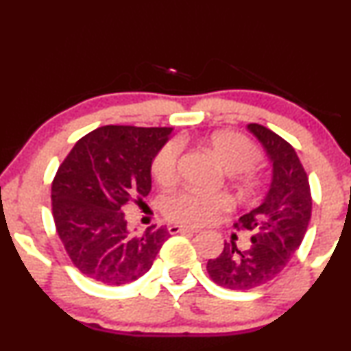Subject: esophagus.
I'll return each instance as SVG.
<instances>
[{"instance_id": "obj_1", "label": "esophagus", "mask_w": 351, "mask_h": 351, "mask_svg": "<svg viewBox=\"0 0 351 351\" xmlns=\"http://www.w3.org/2000/svg\"><path fill=\"white\" fill-rule=\"evenodd\" d=\"M168 232L170 234H197V229H194V227H186V226H178V223H173V226L168 227Z\"/></svg>"}]
</instances>
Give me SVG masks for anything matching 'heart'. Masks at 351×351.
<instances>
[{
  "label": "heart",
  "mask_w": 351,
  "mask_h": 351,
  "mask_svg": "<svg viewBox=\"0 0 351 351\" xmlns=\"http://www.w3.org/2000/svg\"><path fill=\"white\" fill-rule=\"evenodd\" d=\"M209 145L222 167L230 173H239L245 188H253L256 176L252 168L260 163L261 154L256 145L237 132H216L210 135ZM181 145L171 141L163 145L152 163V173L162 186H170L178 178ZM232 208V199L223 193H201L196 189H184L171 194L165 201V216L170 221L186 226H206L221 213Z\"/></svg>",
  "instance_id": "heart-1"
}]
</instances>
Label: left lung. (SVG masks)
Wrapping results in <instances>:
<instances>
[{
    "instance_id": "obj_1",
    "label": "left lung",
    "mask_w": 351,
    "mask_h": 351,
    "mask_svg": "<svg viewBox=\"0 0 351 351\" xmlns=\"http://www.w3.org/2000/svg\"><path fill=\"white\" fill-rule=\"evenodd\" d=\"M247 128L267 150L273 178L263 202L234 223L252 232L250 247L239 250L235 242H226L206 267L216 285L234 291L258 288L280 276L301 245L312 213L309 178L293 145L265 125Z\"/></svg>"
}]
</instances>
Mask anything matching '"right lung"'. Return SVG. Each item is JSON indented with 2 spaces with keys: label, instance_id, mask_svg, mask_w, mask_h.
I'll list each match as a JSON object with an SVG mask.
<instances>
[{
  "label": "right lung",
  "instance_id": "1",
  "mask_svg": "<svg viewBox=\"0 0 351 351\" xmlns=\"http://www.w3.org/2000/svg\"><path fill=\"white\" fill-rule=\"evenodd\" d=\"M171 128L103 125L75 143L52 181V214L71 263L108 286L143 276L170 234L128 227L124 208L150 193L152 162Z\"/></svg>",
  "mask_w": 351,
  "mask_h": 351
}]
</instances>
